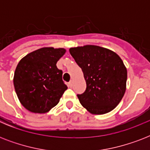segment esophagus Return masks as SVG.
Masks as SVG:
<instances>
[{"mask_svg":"<svg viewBox=\"0 0 150 150\" xmlns=\"http://www.w3.org/2000/svg\"><path fill=\"white\" fill-rule=\"evenodd\" d=\"M68 84H69V86H71V87L72 86V85H73V81H72V80H71Z\"/></svg>","mask_w":150,"mask_h":150,"instance_id":"obj_1","label":"esophagus"}]
</instances>
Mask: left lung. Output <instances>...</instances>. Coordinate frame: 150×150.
Instances as JSON below:
<instances>
[{
	"mask_svg": "<svg viewBox=\"0 0 150 150\" xmlns=\"http://www.w3.org/2000/svg\"><path fill=\"white\" fill-rule=\"evenodd\" d=\"M71 55L82 68L86 89L77 95L82 107L93 114L111 111L126 90L127 68L112 50L96 45L71 47Z\"/></svg>",
	"mask_w": 150,
	"mask_h": 150,
	"instance_id": "obj_1",
	"label": "left lung"
}]
</instances>
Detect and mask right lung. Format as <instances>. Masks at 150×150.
<instances>
[{"instance_id":"right-lung-1","label":"right lung","mask_w":150,"mask_h":150,"mask_svg":"<svg viewBox=\"0 0 150 150\" xmlns=\"http://www.w3.org/2000/svg\"><path fill=\"white\" fill-rule=\"evenodd\" d=\"M65 52L64 48L43 47L18 62L13 82L20 103L29 111H50L68 89L62 80V71L56 65Z\"/></svg>"}]
</instances>
